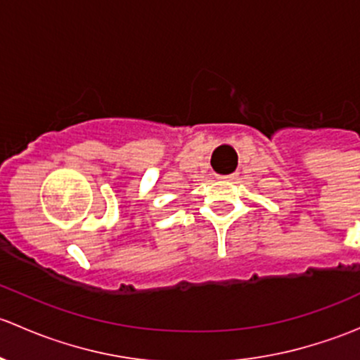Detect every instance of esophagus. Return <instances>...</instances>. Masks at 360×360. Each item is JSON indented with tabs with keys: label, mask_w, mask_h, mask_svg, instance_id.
I'll list each match as a JSON object with an SVG mask.
<instances>
[{
	"label": "esophagus",
	"mask_w": 360,
	"mask_h": 360,
	"mask_svg": "<svg viewBox=\"0 0 360 360\" xmlns=\"http://www.w3.org/2000/svg\"><path fill=\"white\" fill-rule=\"evenodd\" d=\"M235 174H226V176H217V179L219 181H233L235 179Z\"/></svg>",
	"instance_id": "obj_1"
}]
</instances>
